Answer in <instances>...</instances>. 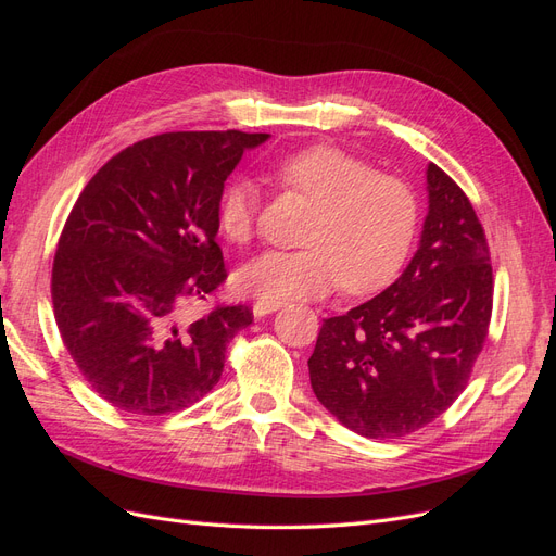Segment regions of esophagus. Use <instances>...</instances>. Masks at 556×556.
Here are the masks:
<instances>
[{
  "mask_svg": "<svg viewBox=\"0 0 556 556\" xmlns=\"http://www.w3.org/2000/svg\"><path fill=\"white\" fill-rule=\"evenodd\" d=\"M285 306V301H276V299H257L255 304H252V313L255 317H264L268 313H276Z\"/></svg>",
  "mask_w": 556,
  "mask_h": 556,
  "instance_id": "34e87169",
  "label": "esophagus"
}]
</instances>
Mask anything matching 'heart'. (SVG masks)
<instances>
[{"label": "heart", "instance_id": "1", "mask_svg": "<svg viewBox=\"0 0 556 556\" xmlns=\"http://www.w3.org/2000/svg\"><path fill=\"white\" fill-rule=\"evenodd\" d=\"M276 178L315 204L306 248L268 250L245 264L237 282L262 299H311L339 288L366 294L392 282L415 243L419 206L410 185L336 146H311L285 157ZM257 192L245 178L225 185L217 227L243 245L255 231Z\"/></svg>", "mask_w": 556, "mask_h": 556}]
</instances>
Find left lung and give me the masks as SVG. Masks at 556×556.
Wrapping results in <instances>:
<instances>
[{
  "label": "left lung",
  "mask_w": 556,
  "mask_h": 556,
  "mask_svg": "<svg viewBox=\"0 0 556 556\" xmlns=\"http://www.w3.org/2000/svg\"><path fill=\"white\" fill-rule=\"evenodd\" d=\"M419 248L390 288L323 319L308 359L317 401L366 439L427 427L457 399L486 341L494 278L484 229L464 190L427 166Z\"/></svg>",
  "instance_id": "8db88e82"
}]
</instances>
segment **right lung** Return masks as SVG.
<instances>
[{
    "instance_id": "1",
    "label": "right lung",
    "mask_w": 556,
    "mask_h": 556,
    "mask_svg": "<svg viewBox=\"0 0 556 556\" xmlns=\"http://www.w3.org/2000/svg\"><path fill=\"white\" fill-rule=\"evenodd\" d=\"M268 134L172 131L121 150L83 188L53 262L55 323L92 390L113 408L169 415L204 399L248 306L194 323L182 304L227 278L217 237L225 180Z\"/></svg>"
}]
</instances>
